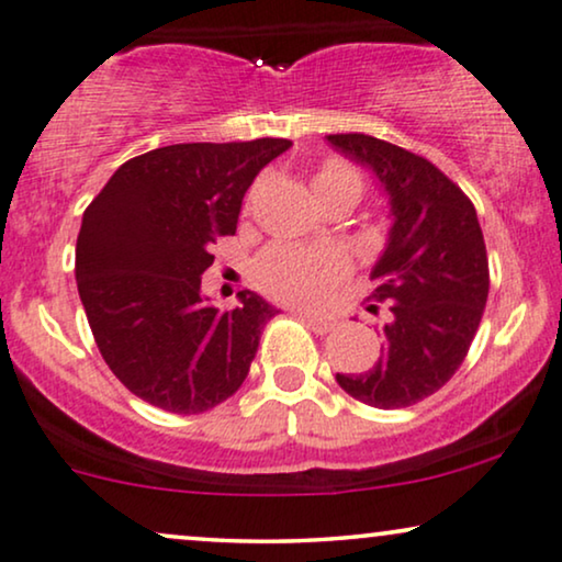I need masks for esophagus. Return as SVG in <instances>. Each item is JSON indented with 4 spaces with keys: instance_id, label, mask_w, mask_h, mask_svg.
<instances>
[{
    "instance_id": "1",
    "label": "esophagus",
    "mask_w": 562,
    "mask_h": 562,
    "mask_svg": "<svg viewBox=\"0 0 562 562\" xmlns=\"http://www.w3.org/2000/svg\"><path fill=\"white\" fill-rule=\"evenodd\" d=\"M295 316H299V319L306 324L308 329H314L316 335L329 333V329L335 327L333 319H327V316H316V314H311V311H295Z\"/></svg>"
}]
</instances>
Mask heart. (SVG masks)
<instances>
[{"mask_svg":"<svg viewBox=\"0 0 562 562\" xmlns=\"http://www.w3.org/2000/svg\"><path fill=\"white\" fill-rule=\"evenodd\" d=\"M316 195L353 193L361 199L363 178L348 161H324L314 178ZM346 256L335 248H295L272 246L256 263L259 285L269 295L293 303H316L346 274Z\"/></svg>","mask_w":562,"mask_h":562,"instance_id":"heart-1","label":"heart"}]
</instances>
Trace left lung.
<instances>
[{
    "mask_svg": "<svg viewBox=\"0 0 562 562\" xmlns=\"http://www.w3.org/2000/svg\"><path fill=\"white\" fill-rule=\"evenodd\" d=\"M327 140L374 172L392 216L371 267V299L384 303L382 353L369 371L335 380L374 408H405L435 395L469 353L490 293L482 227L469 195L429 159L363 133Z\"/></svg>",
    "mask_w": 562,
    "mask_h": 562,
    "instance_id": "obj_1",
    "label": "left lung"
}]
</instances>
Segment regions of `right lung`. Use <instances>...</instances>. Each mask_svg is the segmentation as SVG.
Listing matches in <instances>:
<instances>
[{
	"mask_svg": "<svg viewBox=\"0 0 562 562\" xmlns=\"http://www.w3.org/2000/svg\"><path fill=\"white\" fill-rule=\"evenodd\" d=\"M288 138L175 144L125 161L83 212L76 280L99 353L140 401L204 414L248 376L272 303L201 295L212 243L235 235L243 195Z\"/></svg>",
	"mask_w": 562,
	"mask_h": 562,
	"instance_id": "1",
	"label": "right lung"
}]
</instances>
